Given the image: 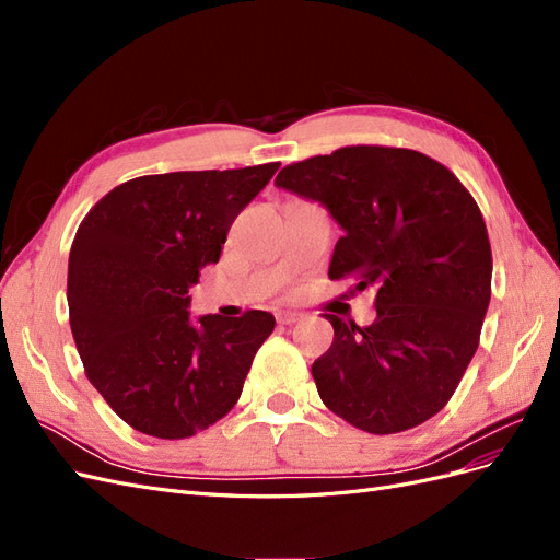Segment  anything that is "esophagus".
<instances>
[{"label":"esophagus","mask_w":560,"mask_h":560,"mask_svg":"<svg viewBox=\"0 0 560 560\" xmlns=\"http://www.w3.org/2000/svg\"><path fill=\"white\" fill-rule=\"evenodd\" d=\"M301 317H303L301 313L284 311V313H280V315H278V322H280V325H287V327H290V325H296V322H299Z\"/></svg>","instance_id":"34e87169"}]
</instances>
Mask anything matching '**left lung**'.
Masks as SVG:
<instances>
[{
	"label": "left lung",
	"instance_id": "8db88e82",
	"mask_svg": "<svg viewBox=\"0 0 560 560\" xmlns=\"http://www.w3.org/2000/svg\"><path fill=\"white\" fill-rule=\"evenodd\" d=\"M276 184L322 202L343 229L329 278L376 290L369 327L325 315L334 343L313 378L327 409L371 434L442 411L490 303L493 254L477 200L439 161L374 144L292 163Z\"/></svg>",
	"mask_w": 560,
	"mask_h": 560
}]
</instances>
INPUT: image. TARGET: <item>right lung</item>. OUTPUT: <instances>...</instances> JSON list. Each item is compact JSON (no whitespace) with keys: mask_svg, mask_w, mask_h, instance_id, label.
Returning a JSON list of instances; mask_svg holds the SVG:
<instances>
[{"mask_svg":"<svg viewBox=\"0 0 560 560\" xmlns=\"http://www.w3.org/2000/svg\"><path fill=\"white\" fill-rule=\"evenodd\" d=\"M278 167L135 177L83 217L67 268L72 336L93 387L138 432L194 436L238 401L276 317L194 325L186 308L200 268L219 261L233 219Z\"/></svg>","mask_w":560,"mask_h":560,"instance_id":"1","label":"right lung"}]
</instances>
